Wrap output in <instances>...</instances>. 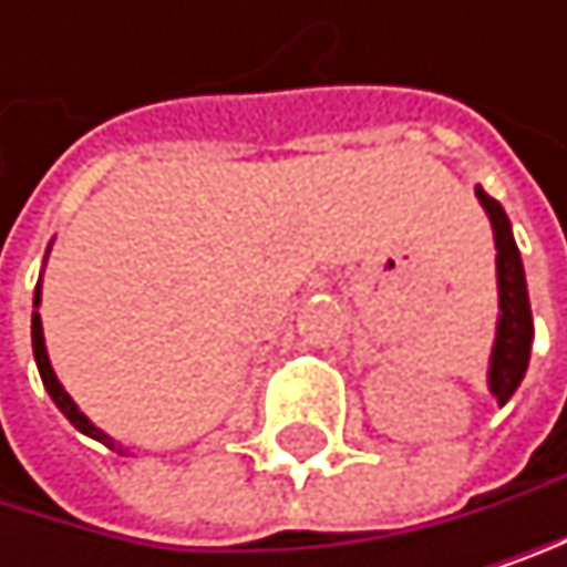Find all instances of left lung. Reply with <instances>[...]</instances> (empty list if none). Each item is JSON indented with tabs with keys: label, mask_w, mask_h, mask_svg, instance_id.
Here are the masks:
<instances>
[{
	"label": "left lung",
	"mask_w": 567,
	"mask_h": 567,
	"mask_svg": "<svg viewBox=\"0 0 567 567\" xmlns=\"http://www.w3.org/2000/svg\"><path fill=\"white\" fill-rule=\"evenodd\" d=\"M476 197L489 217L493 245H496V296H499V316H496V337L486 370V388L504 408L514 391L520 388L527 363H530V343H534V319H530V299H527V278L524 261L511 230V217L504 214L483 186H476Z\"/></svg>",
	"instance_id": "8db88e82"
}]
</instances>
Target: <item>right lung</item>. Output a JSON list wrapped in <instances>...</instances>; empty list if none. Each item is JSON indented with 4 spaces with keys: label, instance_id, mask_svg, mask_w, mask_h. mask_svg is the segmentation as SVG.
I'll return each instance as SVG.
<instances>
[{
    "label": "right lung",
    "instance_id": "obj_1",
    "mask_svg": "<svg viewBox=\"0 0 567 567\" xmlns=\"http://www.w3.org/2000/svg\"><path fill=\"white\" fill-rule=\"evenodd\" d=\"M50 251V248H47ZM40 286H37V292H33V357H37V367H40V378H43V388H47V394L53 398V404L63 411V419H68L78 432H84V435H91V439H97V442H104V445H112V449H118V452H125L122 445H115V439L107 435V432H101L84 411L74 404V398L63 391V384L56 381V374H53V367H50V357H47V340H43V322H40Z\"/></svg>",
    "mask_w": 567,
    "mask_h": 567
}]
</instances>
